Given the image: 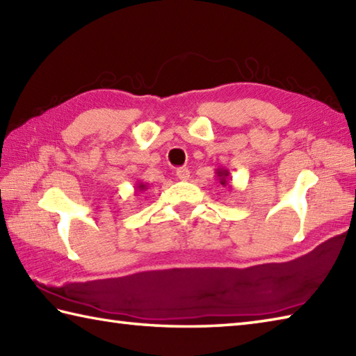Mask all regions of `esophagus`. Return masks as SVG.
<instances>
[{"instance_id":"obj_1","label":"esophagus","mask_w":356,"mask_h":356,"mask_svg":"<svg viewBox=\"0 0 356 356\" xmlns=\"http://www.w3.org/2000/svg\"><path fill=\"white\" fill-rule=\"evenodd\" d=\"M177 177H178L179 179L186 181V179H189V177H191V172L187 170L186 167H179V169H177Z\"/></svg>"}]
</instances>
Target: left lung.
I'll return each instance as SVG.
<instances>
[{"label": "left lung", "mask_w": 356, "mask_h": 356, "mask_svg": "<svg viewBox=\"0 0 356 356\" xmlns=\"http://www.w3.org/2000/svg\"><path fill=\"white\" fill-rule=\"evenodd\" d=\"M216 175H217V179L220 181V184L226 187L227 186V181L231 179L229 177V170L225 169V167H218V169L216 170Z\"/></svg>", "instance_id": "1"}]
</instances>
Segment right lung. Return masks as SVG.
Listing matches in <instances>:
<instances>
[{
    "label": "right lung",
    "instance_id": "obj_1",
    "mask_svg": "<svg viewBox=\"0 0 356 356\" xmlns=\"http://www.w3.org/2000/svg\"><path fill=\"white\" fill-rule=\"evenodd\" d=\"M147 189V184L144 183H136V192H144Z\"/></svg>",
    "mask_w": 356,
    "mask_h": 356
}]
</instances>
